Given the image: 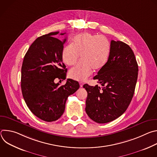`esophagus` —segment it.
I'll return each mask as SVG.
<instances>
[{
	"label": "esophagus",
	"mask_w": 157,
	"mask_h": 157,
	"mask_svg": "<svg viewBox=\"0 0 157 157\" xmlns=\"http://www.w3.org/2000/svg\"><path fill=\"white\" fill-rule=\"evenodd\" d=\"M79 85H80V87H82L83 86L84 84H83L82 82H79Z\"/></svg>",
	"instance_id": "34e87169"
}]
</instances>
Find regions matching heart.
I'll list each match as a JSON object with an SVG mask.
<instances>
[{"label": "heart", "instance_id": "heart-1", "mask_svg": "<svg viewBox=\"0 0 157 157\" xmlns=\"http://www.w3.org/2000/svg\"><path fill=\"white\" fill-rule=\"evenodd\" d=\"M111 50L109 40L103 35L84 32L75 36L71 44L62 51L63 62L75 65L81 55V61L69 71V76L75 80L84 81L94 70H99L107 64Z\"/></svg>", "mask_w": 157, "mask_h": 157}]
</instances>
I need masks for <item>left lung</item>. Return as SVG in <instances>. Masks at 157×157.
I'll use <instances>...</instances> for the list:
<instances>
[{"label": "left lung", "mask_w": 157, "mask_h": 157, "mask_svg": "<svg viewBox=\"0 0 157 157\" xmlns=\"http://www.w3.org/2000/svg\"><path fill=\"white\" fill-rule=\"evenodd\" d=\"M108 61L94 77L102 86H83L87 93L86 112L97 123L120 117L128 107L135 91L138 64L131 48L121 41L112 40Z\"/></svg>", "instance_id": "8db88e82"}]
</instances>
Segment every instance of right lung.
Returning <instances> with one entry per match:
<instances>
[{
    "mask_svg": "<svg viewBox=\"0 0 157 157\" xmlns=\"http://www.w3.org/2000/svg\"><path fill=\"white\" fill-rule=\"evenodd\" d=\"M58 33L51 32L37 38L26 53L21 70L25 103L35 116L46 122L55 121L63 115L68 97L79 87L78 82L71 79L63 86L55 82L56 78L65 79L67 72L61 57L66 39L55 38Z\"/></svg>",
    "mask_w": 157,
    "mask_h": 157,
    "instance_id": "right-lung-1",
    "label": "right lung"
}]
</instances>
